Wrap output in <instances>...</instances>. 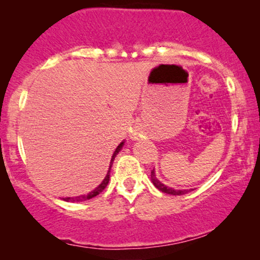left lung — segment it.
Here are the masks:
<instances>
[{
  "mask_svg": "<svg viewBox=\"0 0 260 260\" xmlns=\"http://www.w3.org/2000/svg\"><path fill=\"white\" fill-rule=\"evenodd\" d=\"M151 181H152V183H153V184H154L155 188L160 190L161 192L169 193V195L179 196V195H184V193H186V192L189 191V190H175V189H172V188H169V186H166L165 184H162V183H161L160 181H158V178L155 177L154 170L151 171Z\"/></svg>",
  "mask_w": 260,
  "mask_h": 260,
  "instance_id": "1",
  "label": "left lung"
}]
</instances>
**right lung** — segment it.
<instances>
[{
	"instance_id": "obj_1",
	"label": "right lung",
	"mask_w": 260,
	"mask_h": 260,
	"mask_svg": "<svg viewBox=\"0 0 260 260\" xmlns=\"http://www.w3.org/2000/svg\"><path fill=\"white\" fill-rule=\"evenodd\" d=\"M122 145H123V143H121L119 146L116 147V150H115V152H114V154H113V157H112V160H110V166H109V170H108V174H107V176H106V178L103 179V182L101 183V184H100L98 188H96L95 190H92L91 192H89L88 195H82V196H78V197H65V199H63L64 201H68V202H81V201H86V200H90V199H92V197H95V196H98L99 193H101L103 190H105V188L107 186V184H108V182H109V177H110V169H112V165H113V161H114V159H115V157H116V154L119 153V151L121 150V147H122Z\"/></svg>"
}]
</instances>
